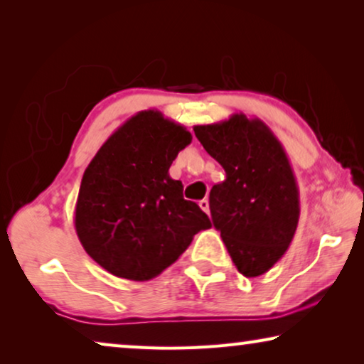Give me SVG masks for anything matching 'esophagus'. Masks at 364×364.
Returning a JSON list of instances; mask_svg holds the SVG:
<instances>
[{"label":"esophagus","mask_w":364,"mask_h":364,"mask_svg":"<svg viewBox=\"0 0 364 364\" xmlns=\"http://www.w3.org/2000/svg\"><path fill=\"white\" fill-rule=\"evenodd\" d=\"M199 207H200L202 210H204L205 213L210 212V207H208V200H207V199H202V200H199Z\"/></svg>","instance_id":"esophagus-1"}]
</instances>
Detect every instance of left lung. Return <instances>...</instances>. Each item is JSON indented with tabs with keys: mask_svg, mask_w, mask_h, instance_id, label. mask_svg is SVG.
Returning a JSON list of instances; mask_svg holds the SVG:
<instances>
[{
	"mask_svg": "<svg viewBox=\"0 0 364 364\" xmlns=\"http://www.w3.org/2000/svg\"><path fill=\"white\" fill-rule=\"evenodd\" d=\"M194 133L226 171L210 191L213 226L239 273H267L286 254L300 217L297 180L284 149L260 119L244 114L196 125Z\"/></svg>",
	"mask_w": 364,
	"mask_h": 364,
	"instance_id": "1",
	"label": "left lung"
}]
</instances>
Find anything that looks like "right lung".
Listing matches in <instances>:
<instances>
[{
	"label": "right lung",
	"instance_id": "add662e5",
	"mask_svg": "<svg viewBox=\"0 0 364 364\" xmlns=\"http://www.w3.org/2000/svg\"><path fill=\"white\" fill-rule=\"evenodd\" d=\"M193 136L159 110H141L109 136L86 167L75 205L77 236L117 278L149 281L212 228L168 170Z\"/></svg>",
	"mask_w": 364,
	"mask_h": 364
}]
</instances>
